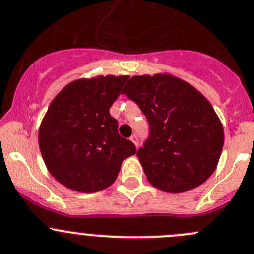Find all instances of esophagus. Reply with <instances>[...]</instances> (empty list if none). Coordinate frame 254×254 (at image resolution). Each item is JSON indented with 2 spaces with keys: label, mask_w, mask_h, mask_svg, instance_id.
Returning a JSON list of instances; mask_svg holds the SVG:
<instances>
[{
  "label": "esophagus",
  "mask_w": 254,
  "mask_h": 254,
  "mask_svg": "<svg viewBox=\"0 0 254 254\" xmlns=\"http://www.w3.org/2000/svg\"><path fill=\"white\" fill-rule=\"evenodd\" d=\"M130 140H131L132 143L135 144V146H136V148H138V145H139V139H138V135H136V134L131 135V136H130Z\"/></svg>",
  "instance_id": "34e87169"
}]
</instances>
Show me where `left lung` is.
<instances>
[{"label": "left lung", "mask_w": 254, "mask_h": 254, "mask_svg": "<svg viewBox=\"0 0 254 254\" xmlns=\"http://www.w3.org/2000/svg\"><path fill=\"white\" fill-rule=\"evenodd\" d=\"M123 94L138 104L150 127L136 151L149 183L167 193L204 183L224 144L223 125L205 96L169 73L132 76Z\"/></svg>", "instance_id": "1"}]
</instances>
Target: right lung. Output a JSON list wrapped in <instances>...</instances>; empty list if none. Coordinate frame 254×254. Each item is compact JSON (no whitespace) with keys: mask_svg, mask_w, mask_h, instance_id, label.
<instances>
[{"mask_svg":"<svg viewBox=\"0 0 254 254\" xmlns=\"http://www.w3.org/2000/svg\"><path fill=\"white\" fill-rule=\"evenodd\" d=\"M127 76H96L66 85L51 101L39 129V146L50 174L81 193L115 182L123 160L136 153L118 132L109 109Z\"/></svg>","mask_w":254,"mask_h":254,"instance_id":"1","label":"right lung"}]
</instances>
